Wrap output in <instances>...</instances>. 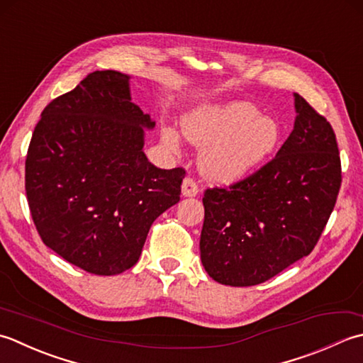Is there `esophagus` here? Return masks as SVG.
<instances>
[{
	"instance_id": "1",
	"label": "esophagus",
	"mask_w": 363,
	"mask_h": 363,
	"mask_svg": "<svg viewBox=\"0 0 363 363\" xmlns=\"http://www.w3.org/2000/svg\"><path fill=\"white\" fill-rule=\"evenodd\" d=\"M182 194L184 197H194L199 194L197 183L192 179H189V177H186V179H184L182 183Z\"/></svg>"
}]
</instances>
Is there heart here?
<instances>
[{
    "mask_svg": "<svg viewBox=\"0 0 363 363\" xmlns=\"http://www.w3.org/2000/svg\"><path fill=\"white\" fill-rule=\"evenodd\" d=\"M182 135L199 147V169L206 180L233 184L254 174L276 150L279 123L258 114L247 101L201 105L188 111L180 122ZM167 150L180 152V136L172 128L161 130Z\"/></svg>",
    "mask_w": 363,
    "mask_h": 363,
    "instance_id": "b5f03b06",
    "label": "heart"
}]
</instances>
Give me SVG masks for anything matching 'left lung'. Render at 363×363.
Returning a JSON list of instances; mask_svg holds the SVG:
<instances>
[{"label": "left lung", "instance_id": "1", "mask_svg": "<svg viewBox=\"0 0 363 363\" xmlns=\"http://www.w3.org/2000/svg\"><path fill=\"white\" fill-rule=\"evenodd\" d=\"M276 158L230 189H206L201 260L230 286L266 282L312 252L342 184L335 133L299 94Z\"/></svg>", "mask_w": 363, "mask_h": 363}]
</instances>
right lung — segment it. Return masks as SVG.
<instances>
[{
    "mask_svg": "<svg viewBox=\"0 0 363 363\" xmlns=\"http://www.w3.org/2000/svg\"><path fill=\"white\" fill-rule=\"evenodd\" d=\"M130 75L97 70L55 99L35 125L26 196L42 241L91 274L136 264L153 220L180 201L184 171L144 153L150 114L131 101Z\"/></svg>",
    "mask_w": 363,
    "mask_h": 363,
    "instance_id": "add662e5",
    "label": "right lung"
}]
</instances>
